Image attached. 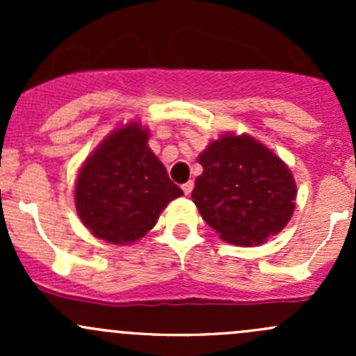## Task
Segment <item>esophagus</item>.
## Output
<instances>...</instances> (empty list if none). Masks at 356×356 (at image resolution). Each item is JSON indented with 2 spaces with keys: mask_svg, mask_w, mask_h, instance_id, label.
I'll return each instance as SVG.
<instances>
[{
  "mask_svg": "<svg viewBox=\"0 0 356 356\" xmlns=\"http://www.w3.org/2000/svg\"><path fill=\"white\" fill-rule=\"evenodd\" d=\"M193 188H195V182H193V181H189V182H186V184H182V191H184L186 196L191 195Z\"/></svg>",
  "mask_w": 356,
  "mask_h": 356,
  "instance_id": "obj_1",
  "label": "esophagus"
}]
</instances>
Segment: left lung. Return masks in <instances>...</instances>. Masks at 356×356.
<instances>
[{"label": "left lung", "mask_w": 356, "mask_h": 356, "mask_svg": "<svg viewBox=\"0 0 356 356\" xmlns=\"http://www.w3.org/2000/svg\"><path fill=\"white\" fill-rule=\"evenodd\" d=\"M191 198L224 241L261 245L288 224L296 186L284 161L250 136H222L200 155Z\"/></svg>", "instance_id": "1"}]
</instances>
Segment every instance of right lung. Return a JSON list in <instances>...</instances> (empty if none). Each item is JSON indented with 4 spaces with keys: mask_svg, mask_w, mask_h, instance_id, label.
<instances>
[{
    "mask_svg": "<svg viewBox=\"0 0 356 356\" xmlns=\"http://www.w3.org/2000/svg\"><path fill=\"white\" fill-rule=\"evenodd\" d=\"M179 196L182 189L148 148V131L139 124L111 132L86 160L75 184L82 224L113 245L141 239L168 201Z\"/></svg>",
    "mask_w": 356,
    "mask_h": 356,
    "instance_id": "right-lung-1",
    "label": "right lung"
}]
</instances>
